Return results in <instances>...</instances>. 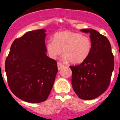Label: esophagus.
<instances>
[{
  "label": "esophagus",
  "instance_id": "1",
  "mask_svg": "<svg viewBox=\"0 0 120 120\" xmlns=\"http://www.w3.org/2000/svg\"><path fill=\"white\" fill-rule=\"evenodd\" d=\"M57 67H58V69L60 70L61 68H63V67H64V65H63L62 63H61L58 62L57 63Z\"/></svg>",
  "mask_w": 120,
  "mask_h": 120
}]
</instances>
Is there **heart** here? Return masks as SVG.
<instances>
[{
  "label": "heart",
  "mask_w": 120,
  "mask_h": 120,
  "mask_svg": "<svg viewBox=\"0 0 120 120\" xmlns=\"http://www.w3.org/2000/svg\"><path fill=\"white\" fill-rule=\"evenodd\" d=\"M92 43L88 36L70 31L58 32L53 40L47 42V48L49 56L56 59L61 54L64 59L72 64H79L85 61L91 52Z\"/></svg>",
  "instance_id": "b5f03b06"
}]
</instances>
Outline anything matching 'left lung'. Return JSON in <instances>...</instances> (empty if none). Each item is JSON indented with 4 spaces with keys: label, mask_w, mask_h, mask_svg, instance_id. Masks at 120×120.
Returning <instances> with one entry per match:
<instances>
[{
    "label": "left lung",
    "mask_w": 120,
    "mask_h": 120,
    "mask_svg": "<svg viewBox=\"0 0 120 120\" xmlns=\"http://www.w3.org/2000/svg\"><path fill=\"white\" fill-rule=\"evenodd\" d=\"M90 34L91 52L85 61L71 66L72 86L79 98L91 100L108 89L114 68V57L111 46L106 36L91 29H82Z\"/></svg>",
    "instance_id": "left-lung-1"
}]
</instances>
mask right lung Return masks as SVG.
Wrapping results in <instances>:
<instances>
[{
  "mask_svg": "<svg viewBox=\"0 0 120 120\" xmlns=\"http://www.w3.org/2000/svg\"><path fill=\"white\" fill-rule=\"evenodd\" d=\"M45 30L30 31L14 40L5 61L8 86L29 103L45 101L57 73V61L46 54Z\"/></svg>",
  "mask_w": 120,
  "mask_h": 120,
  "instance_id": "right-lung-1",
  "label": "right lung"
}]
</instances>
